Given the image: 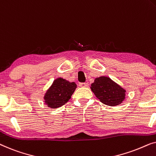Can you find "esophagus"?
Returning <instances> with one entry per match:
<instances>
[{
	"label": "esophagus",
	"mask_w": 156,
	"mask_h": 156,
	"mask_svg": "<svg viewBox=\"0 0 156 156\" xmlns=\"http://www.w3.org/2000/svg\"><path fill=\"white\" fill-rule=\"evenodd\" d=\"M80 87H88V84H87V83H80Z\"/></svg>",
	"instance_id": "34e87169"
}]
</instances>
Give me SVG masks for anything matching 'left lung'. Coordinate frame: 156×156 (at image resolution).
Here are the masks:
<instances>
[{
  "label": "left lung",
  "mask_w": 156,
  "mask_h": 156,
  "mask_svg": "<svg viewBox=\"0 0 156 156\" xmlns=\"http://www.w3.org/2000/svg\"><path fill=\"white\" fill-rule=\"evenodd\" d=\"M91 89L101 103L110 106L121 104L125 99L126 91L109 77L101 76L96 78Z\"/></svg>",
  "instance_id": "left-lung-1"
}]
</instances>
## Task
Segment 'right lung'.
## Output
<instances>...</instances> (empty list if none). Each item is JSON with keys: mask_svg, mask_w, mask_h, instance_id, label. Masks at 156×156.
Listing matches in <instances>:
<instances>
[{"mask_svg": "<svg viewBox=\"0 0 156 156\" xmlns=\"http://www.w3.org/2000/svg\"><path fill=\"white\" fill-rule=\"evenodd\" d=\"M76 88L75 82H69L61 77L57 78L47 90L44 96V102L50 108L60 107L71 99Z\"/></svg>", "mask_w": 156, "mask_h": 156, "instance_id": "1", "label": "right lung"}]
</instances>
